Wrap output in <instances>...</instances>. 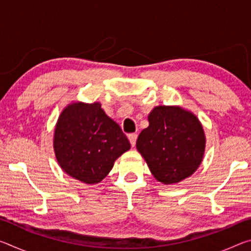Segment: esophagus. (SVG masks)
Listing matches in <instances>:
<instances>
[{"label":"esophagus","instance_id":"obj_1","mask_svg":"<svg viewBox=\"0 0 251 251\" xmlns=\"http://www.w3.org/2000/svg\"><path fill=\"white\" fill-rule=\"evenodd\" d=\"M128 139H129V142H130V145L134 147L136 145V139H137V135H136V134H129L128 135Z\"/></svg>","mask_w":251,"mask_h":251}]
</instances>
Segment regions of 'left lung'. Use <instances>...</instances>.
Segmentation results:
<instances>
[{
	"instance_id": "1",
	"label": "left lung",
	"mask_w": 251,
	"mask_h": 251,
	"mask_svg": "<svg viewBox=\"0 0 251 251\" xmlns=\"http://www.w3.org/2000/svg\"><path fill=\"white\" fill-rule=\"evenodd\" d=\"M148 122L136 147L156 179L175 184L196 172L206 143L198 118L180 107L158 106L151 112Z\"/></svg>"
}]
</instances>
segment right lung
Segmentation results:
<instances>
[{
	"instance_id": "1",
	"label": "right lung",
	"mask_w": 251,
	"mask_h": 251,
	"mask_svg": "<svg viewBox=\"0 0 251 251\" xmlns=\"http://www.w3.org/2000/svg\"><path fill=\"white\" fill-rule=\"evenodd\" d=\"M130 148L120 125L100 103H75L63 110L54 134V151L63 171L85 184H97Z\"/></svg>"
}]
</instances>
